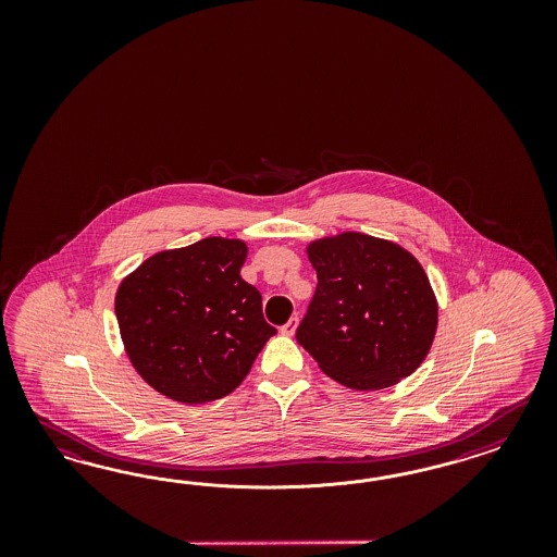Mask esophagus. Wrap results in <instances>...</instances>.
I'll list each match as a JSON object with an SVG mask.
<instances>
[{
	"mask_svg": "<svg viewBox=\"0 0 557 557\" xmlns=\"http://www.w3.org/2000/svg\"><path fill=\"white\" fill-rule=\"evenodd\" d=\"M296 326H298V317H292V319H289V321H287L280 331H282V335L292 337V335H294V331H296Z\"/></svg>",
	"mask_w": 557,
	"mask_h": 557,
	"instance_id": "34e87169",
	"label": "esophagus"
}]
</instances>
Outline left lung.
<instances>
[{
	"instance_id": "1",
	"label": "left lung",
	"mask_w": 557,
	"mask_h": 557,
	"mask_svg": "<svg viewBox=\"0 0 557 557\" xmlns=\"http://www.w3.org/2000/svg\"><path fill=\"white\" fill-rule=\"evenodd\" d=\"M319 284L296 338L321 370L354 389L410 375L437 331V300L421 263L403 247L345 233L308 247Z\"/></svg>"
}]
</instances>
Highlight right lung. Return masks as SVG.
I'll return each mask as SVG.
<instances>
[{"label": "right lung", "mask_w": 557, "mask_h": 557, "mask_svg": "<svg viewBox=\"0 0 557 557\" xmlns=\"http://www.w3.org/2000/svg\"><path fill=\"white\" fill-rule=\"evenodd\" d=\"M243 240L210 236L147 259L116 294L126 354L163 396L202 405L231 394L277 331L240 277Z\"/></svg>", "instance_id": "add662e5"}]
</instances>
